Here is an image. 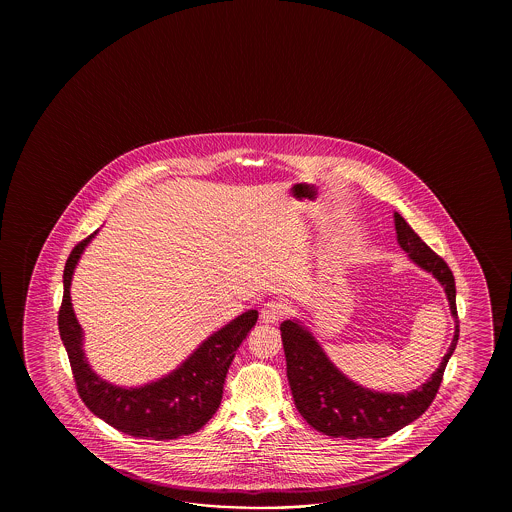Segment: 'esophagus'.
I'll return each instance as SVG.
<instances>
[{"mask_svg":"<svg viewBox=\"0 0 512 512\" xmlns=\"http://www.w3.org/2000/svg\"><path fill=\"white\" fill-rule=\"evenodd\" d=\"M287 313H289V307L285 305V302H282V300H271V302H267V304L263 305V309H261V320H263L265 324H276V322H280Z\"/></svg>","mask_w":512,"mask_h":512,"instance_id":"1","label":"esophagus"}]
</instances>
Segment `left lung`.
Segmentation results:
<instances>
[{
    "mask_svg": "<svg viewBox=\"0 0 512 512\" xmlns=\"http://www.w3.org/2000/svg\"><path fill=\"white\" fill-rule=\"evenodd\" d=\"M397 241L408 256L425 271L432 272L445 287L450 311L456 318V333L441 366L428 381L410 393H379L349 381L329 362L313 335L291 320L282 331L283 351L287 360V379L294 404L305 421L322 434L346 439H379L410 425L425 414L443 382L446 364L459 338L456 283L446 261L437 256L414 229L395 212Z\"/></svg>",
    "mask_w": 512,
    "mask_h": 512,
    "instance_id": "left-lung-1",
    "label": "left lung"
}]
</instances>
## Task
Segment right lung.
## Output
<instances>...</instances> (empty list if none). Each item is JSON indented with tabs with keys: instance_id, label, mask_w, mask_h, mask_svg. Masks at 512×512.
Here are the masks:
<instances>
[{
	"instance_id": "right-lung-1",
	"label": "right lung",
	"mask_w": 512,
	"mask_h": 512,
	"mask_svg": "<svg viewBox=\"0 0 512 512\" xmlns=\"http://www.w3.org/2000/svg\"><path fill=\"white\" fill-rule=\"evenodd\" d=\"M95 234L75 245L64 269V298L58 329L66 346L77 392L87 408L109 426L141 439H177L194 434L216 414L223 397L230 362L249 335L258 311H247L208 337L168 377L141 388H120L95 375L82 351V329L73 313L69 285L80 254Z\"/></svg>"
}]
</instances>
